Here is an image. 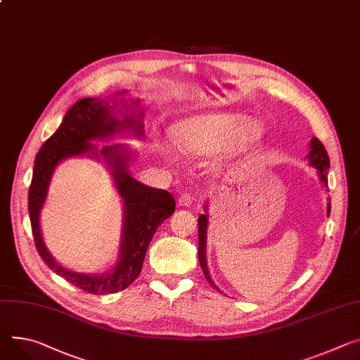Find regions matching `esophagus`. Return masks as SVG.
I'll use <instances>...</instances> for the list:
<instances>
[{"label":"esophagus","mask_w":360,"mask_h":360,"mask_svg":"<svg viewBox=\"0 0 360 360\" xmlns=\"http://www.w3.org/2000/svg\"><path fill=\"white\" fill-rule=\"evenodd\" d=\"M193 195L191 193V192H184L181 197L178 198V202H179V205H182V207H189L192 202H193Z\"/></svg>","instance_id":"obj_1"}]
</instances>
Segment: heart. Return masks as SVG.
Segmentation results:
<instances>
[{
  "label": "heart",
  "instance_id": "1",
  "mask_svg": "<svg viewBox=\"0 0 360 360\" xmlns=\"http://www.w3.org/2000/svg\"><path fill=\"white\" fill-rule=\"evenodd\" d=\"M240 116L221 113L193 117L174 129V141L185 152L202 155L221 146L234 132ZM263 134V124L258 120H245L237 129V141L250 142Z\"/></svg>",
  "mask_w": 360,
  "mask_h": 360
}]
</instances>
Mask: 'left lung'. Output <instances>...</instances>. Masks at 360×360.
<instances>
[{
	"instance_id": "obj_1",
	"label": "left lung",
	"mask_w": 360,
	"mask_h": 360,
	"mask_svg": "<svg viewBox=\"0 0 360 360\" xmlns=\"http://www.w3.org/2000/svg\"><path fill=\"white\" fill-rule=\"evenodd\" d=\"M310 152H309V159H310V163L317 168L319 171V176H320V181L323 182V185L326 188H329V184H328V169L330 168V159H329V155H328V150H326V148L323 146V143L317 139V138H313L311 142H310ZM328 214L330 215V202L328 205ZM198 237H200V244H198V259H200V264H201V269L204 271V276L205 278L208 280V283L215 287L218 290V287L212 283L211 277H210V273H208V269H207V263H205V238H207V215H201L198 218ZM219 291V290H218Z\"/></svg>"
}]
</instances>
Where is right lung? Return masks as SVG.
<instances>
[{"label":"right lung","mask_w":360,"mask_h":360,"mask_svg":"<svg viewBox=\"0 0 360 360\" xmlns=\"http://www.w3.org/2000/svg\"><path fill=\"white\" fill-rule=\"evenodd\" d=\"M141 117L142 115L139 120ZM139 120L124 117V120L120 122L110 115V110L102 101L82 99L68 110L56 134L43 143L34 162V171H32L28 189V214L39 255L57 276L96 296L124 290L138 278L142 271L148 247L158 226L175 211L172 195L165 189L143 185L130 176L126 172L127 155L120 153L119 145L102 148V153L110 162L115 184L124 202V230L120 250L122 255L116 269L110 274L97 277L66 270L56 263L41 240L39 214L46 198L53 169L60 160L94 150V146L89 142L90 139L108 138L122 127H135L136 134H142Z\"/></svg>","instance_id":"1"}]
</instances>
